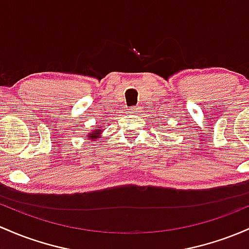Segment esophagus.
<instances>
[{"instance_id": "1", "label": "esophagus", "mask_w": 249, "mask_h": 249, "mask_svg": "<svg viewBox=\"0 0 249 249\" xmlns=\"http://www.w3.org/2000/svg\"><path fill=\"white\" fill-rule=\"evenodd\" d=\"M139 110H141L139 106H132V107L130 108V112L131 113H137V112H139Z\"/></svg>"}]
</instances>
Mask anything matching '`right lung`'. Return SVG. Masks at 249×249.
<instances>
[{
    "instance_id": "add662e5",
    "label": "right lung",
    "mask_w": 249,
    "mask_h": 249,
    "mask_svg": "<svg viewBox=\"0 0 249 249\" xmlns=\"http://www.w3.org/2000/svg\"><path fill=\"white\" fill-rule=\"evenodd\" d=\"M100 127L99 126H98L97 127V130H94L93 131V133H91V135H89V139H92V141H93V139L94 138H98V137H99V135H100Z\"/></svg>"
}]
</instances>
